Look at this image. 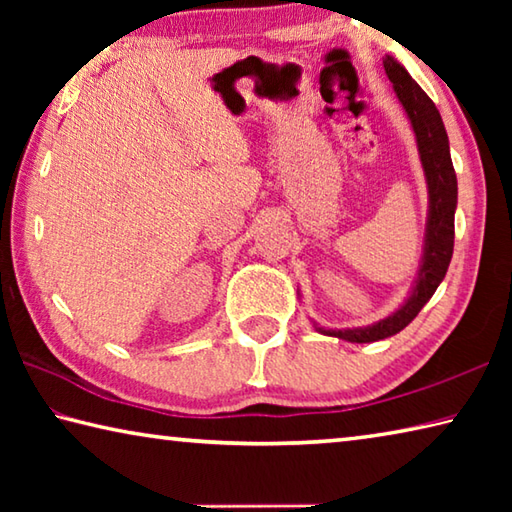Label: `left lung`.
Returning <instances> with one entry per match:
<instances>
[{
	"mask_svg": "<svg viewBox=\"0 0 512 512\" xmlns=\"http://www.w3.org/2000/svg\"><path fill=\"white\" fill-rule=\"evenodd\" d=\"M384 69L388 81L393 83V90L400 99L406 117L411 121L415 144H418L420 164L427 180V225H424V244L422 257L415 275L409 296L397 307L391 316L377 320L366 327H345V329H327L320 327L316 320H311L316 332L325 336H336L348 343H372L395 336L397 332L411 323L420 314V309L427 305L433 293L445 280V273L452 262L454 253V214L458 203V183L449 155V140L440 112L433 106V101L424 94L413 76L406 72L397 58L386 56Z\"/></svg>",
	"mask_w": 512,
	"mask_h": 512,
	"instance_id": "left-lung-1",
	"label": "left lung"
}]
</instances>
